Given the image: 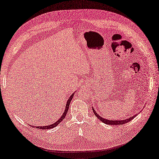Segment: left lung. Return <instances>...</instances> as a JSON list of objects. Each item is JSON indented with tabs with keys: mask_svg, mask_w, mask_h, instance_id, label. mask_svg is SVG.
<instances>
[{
	"mask_svg": "<svg viewBox=\"0 0 159 159\" xmlns=\"http://www.w3.org/2000/svg\"><path fill=\"white\" fill-rule=\"evenodd\" d=\"M92 110H93V111H94V113L96 117H97L98 119H100V121H101L104 123H105V124H108V125H117L125 124V123H128L129 121H131V120H132L133 119H134L135 117H136V116H137V114H136V115H135L134 116H132V117H129V119H124V120H116V121H115V120H109V119L102 118V117H100V116H99V115L97 113H96L94 108H92Z\"/></svg>",
	"mask_w": 159,
	"mask_h": 159,
	"instance_id": "obj_1",
	"label": "left lung"
}]
</instances>
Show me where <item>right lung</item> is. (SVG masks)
<instances>
[{
	"instance_id": "1",
	"label": "right lung",
	"mask_w": 159,
	"mask_h": 159,
	"mask_svg": "<svg viewBox=\"0 0 159 159\" xmlns=\"http://www.w3.org/2000/svg\"><path fill=\"white\" fill-rule=\"evenodd\" d=\"M75 92H73V94L71 95L70 97H69V98L68 99L67 102V104H66V107H65V112L63 113V115L61 116V118L58 120L57 121H56L55 123H53V124L52 125H46V126H39V127H36V126H33L34 127H36V128H39V129H51V128H53V127H56L57 125H58L59 124V123L63 121V120L65 119V116H66L67 115V113L68 111V109H69V104H70L71 100L73 98V95H74Z\"/></svg>"
}]
</instances>
